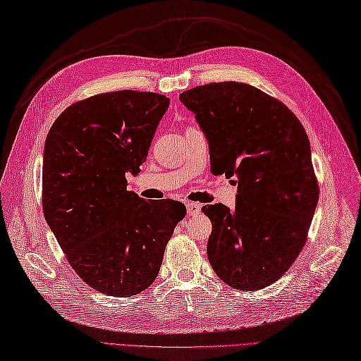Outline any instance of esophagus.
I'll return each instance as SVG.
<instances>
[{"label":"esophagus","instance_id":"obj_1","mask_svg":"<svg viewBox=\"0 0 361 361\" xmlns=\"http://www.w3.org/2000/svg\"><path fill=\"white\" fill-rule=\"evenodd\" d=\"M200 209H202V205L196 204V202H188V204H187V213H188V216L199 214Z\"/></svg>","mask_w":361,"mask_h":361}]
</instances>
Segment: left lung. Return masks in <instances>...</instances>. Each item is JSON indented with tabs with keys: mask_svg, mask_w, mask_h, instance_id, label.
<instances>
[{
	"mask_svg": "<svg viewBox=\"0 0 361 361\" xmlns=\"http://www.w3.org/2000/svg\"><path fill=\"white\" fill-rule=\"evenodd\" d=\"M208 140L211 173L237 178L235 208H202L213 224L207 254L242 291L277 282L306 243L319 202L311 145L285 104L243 82H211L179 94Z\"/></svg>",
	"mask_w": 361,
	"mask_h": 361,
	"instance_id": "8db88e82",
	"label": "left lung"
}]
</instances>
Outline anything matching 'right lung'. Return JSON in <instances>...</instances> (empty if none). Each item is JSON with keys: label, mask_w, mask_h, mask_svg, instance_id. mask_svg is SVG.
Listing matches in <instances>:
<instances>
[{"label": "right lung", "mask_w": 361, "mask_h": 361, "mask_svg": "<svg viewBox=\"0 0 361 361\" xmlns=\"http://www.w3.org/2000/svg\"><path fill=\"white\" fill-rule=\"evenodd\" d=\"M170 99L119 90L70 105L51 126L42 157V209L61 250L87 285L136 295L159 274L166 242L187 208L127 190Z\"/></svg>", "instance_id": "add662e5"}]
</instances>
